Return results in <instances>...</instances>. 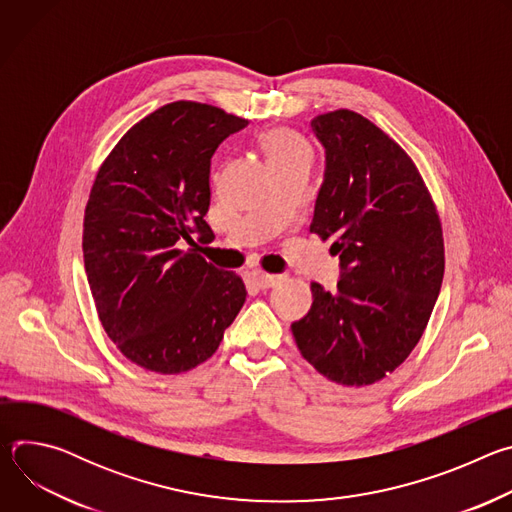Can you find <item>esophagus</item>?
<instances>
[{
    "instance_id": "esophagus-1",
    "label": "esophagus",
    "mask_w": 512,
    "mask_h": 512,
    "mask_svg": "<svg viewBox=\"0 0 512 512\" xmlns=\"http://www.w3.org/2000/svg\"><path fill=\"white\" fill-rule=\"evenodd\" d=\"M251 277H253V283L259 289H269V287H273L279 281V275H271V273H265V271H259V269H255L251 273Z\"/></svg>"
}]
</instances>
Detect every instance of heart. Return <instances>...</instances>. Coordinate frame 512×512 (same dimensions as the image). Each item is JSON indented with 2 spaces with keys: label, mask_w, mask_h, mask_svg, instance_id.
Wrapping results in <instances>:
<instances>
[{
  "label": "heart",
  "mask_w": 512,
  "mask_h": 512,
  "mask_svg": "<svg viewBox=\"0 0 512 512\" xmlns=\"http://www.w3.org/2000/svg\"><path fill=\"white\" fill-rule=\"evenodd\" d=\"M261 150L271 166V170H279L294 164H310V148L308 143L287 127H273L265 131L259 139Z\"/></svg>",
  "instance_id": "1"
}]
</instances>
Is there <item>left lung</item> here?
Wrapping results in <instances>:
<instances>
[{
    "label": "left lung",
    "instance_id": "left-lung-1",
    "mask_svg": "<svg viewBox=\"0 0 512 512\" xmlns=\"http://www.w3.org/2000/svg\"><path fill=\"white\" fill-rule=\"evenodd\" d=\"M326 152L310 231L332 239L336 291L312 283L310 312L291 324L326 379L362 387L393 373L419 342L444 279L435 204L411 158L348 109L312 119Z\"/></svg>",
    "mask_w": 512,
    "mask_h": 512
}]
</instances>
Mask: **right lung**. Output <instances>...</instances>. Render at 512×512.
Masks as SVG:
<instances>
[{"instance_id":"1","label":"right lung","mask_w":512,"mask_h":512,"mask_svg":"<svg viewBox=\"0 0 512 512\" xmlns=\"http://www.w3.org/2000/svg\"><path fill=\"white\" fill-rule=\"evenodd\" d=\"M247 123L168 103L121 137L95 178L83 231L89 287L107 336L143 369H194L245 304L243 279L200 257L195 239H214L204 221L210 158Z\"/></svg>"}]
</instances>
